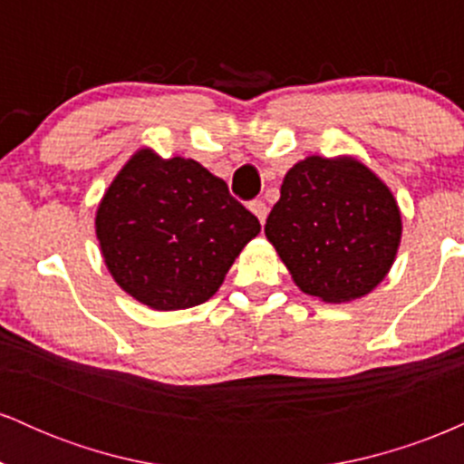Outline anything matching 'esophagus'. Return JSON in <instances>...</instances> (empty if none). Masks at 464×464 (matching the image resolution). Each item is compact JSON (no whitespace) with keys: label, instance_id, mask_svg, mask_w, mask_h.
I'll use <instances>...</instances> for the list:
<instances>
[{"label":"esophagus","instance_id":"obj_1","mask_svg":"<svg viewBox=\"0 0 464 464\" xmlns=\"http://www.w3.org/2000/svg\"><path fill=\"white\" fill-rule=\"evenodd\" d=\"M248 209L253 211V214L257 216V220L264 225L266 216H268V207H266V202H264V200H253V202H250V205H248Z\"/></svg>","mask_w":464,"mask_h":464}]
</instances>
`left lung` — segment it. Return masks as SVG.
<instances>
[{
  "mask_svg": "<svg viewBox=\"0 0 464 464\" xmlns=\"http://www.w3.org/2000/svg\"><path fill=\"white\" fill-rule=\"evenodd\" d=\"M266 237L305 295L349 303L395 264L401 211L388 185L355 157H312L287 169Z\"/></svg>",
  "mask_w": 464,
  "mask_h": 464,
  "instance_id": "8db88e82",
  "label": "left lung"
}]
</instances>
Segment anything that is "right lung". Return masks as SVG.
<instances>
[{
  "instance_id": "obj_1",
  "label": "right lung",
  "mask_w": 464,
  "mask_h": 464,
  "mask_svg": "<svg viewBox=\"0 0 464 464\" xmlns=\"http://www.w3.org/2000/svg\"><path fill=\"white\" fill-rule=\"evenodd\" d=\"M259 220L194 159L137 150L104 191L95 236L106 268L157 312L188 310L216 295Z\"/></svg>"
}]
</instances>
